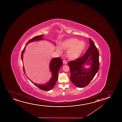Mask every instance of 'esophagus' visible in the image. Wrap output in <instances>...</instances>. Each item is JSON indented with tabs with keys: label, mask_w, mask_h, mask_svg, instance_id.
<instances>
[{
	"label": "esophagus",
	"mask_w": 122,
	"mask_h": 122,
	"mask_svg": "<svg viewBox=\"0 0 122 122\" xmlns=\"http://www.w3.org/2000/svg\"><path fill=\"white\" fill-rule=\"evenodd\" d=\"M63 64H64V65H66V64H67V61H65V60H63Z\"/></svg>",
	"instance_id": "1"
}]
</instances>
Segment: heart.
<instances>
[{
	"mask_svg": "<svg viewBox=\"0 0 122 122\" xmlns=\"http://www.w3.org/2000/svg\"><path fill=\"white\" fill-rule=\"evenodd\" d=\"M85 43L82 41L75 38H70L64 40L60 44V48L67 50V56L69 59L74 60L78 58L85 49ZM59 52H61L60 49L57 50Z\"/></svg>",
	"mask_w": 122,
	"mask_h": 122,
	"instance_id": "b5f03b06",
	"label": "heart"
}]
</instances>
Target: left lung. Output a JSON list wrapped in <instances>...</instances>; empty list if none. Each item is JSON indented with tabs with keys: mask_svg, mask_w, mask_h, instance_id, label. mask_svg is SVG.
<instances>
[{
	"mask_svg": "<svg viewBox=\"0 0 122 122\" xmlns=\"http://www.w3.org/2000/svg\"><path fill=\"white\" fill-rule=\"evenodd\" d=\"M90 47L82 57L75 61L69 62L70 70V80L76 87L87 86L95 77L99 69L98 50L92 40L89 39ZM90 65L86 68L85 65Z\"/></svg>",
	"mask_w": 122,
	"mask_h": 122,
	"instance_id": "1",
	"label": "left lung"
}]
</instances>
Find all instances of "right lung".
Returning <instances> with one entry per match:
<instances>
[{
    "label": "right lung",
    "instance_id": "obj_1",
    "mask_svg": "<svg viewBox=\"0 0 122 122\" xmlns=\"http://www.w3.org/2000/svg\"><path fill=\"white\" fill-rule=\"evenodd\" d=\"M44 36V35H42L37 36L34 37L33 38L29 40L28 42H27L26 44V45L30 42L36 41L44 40V39L43 38ZM25 48H26L25 47H24L23 50H22V52L21 54V59L22 62H23V54L24 53V52L25 51ZM62 65V61L61 59H60L59 57H55L52 59L50 61V66H49V69L50 72L52 73V77H51V78L48 82H47V83H45V84H38L35 83H33V82L30 80L29 78L28 79L30 80V81L32 82L34 85L42 90L48 91L50 90H52L55 86V84L57 81L58 77V74L59 70ZM23 67L24 72L25 74V75H26L25 68L24 66Z\"/></svg>",
    "mask_w": 122,
    "mask_h": 122
}]
</instances>
